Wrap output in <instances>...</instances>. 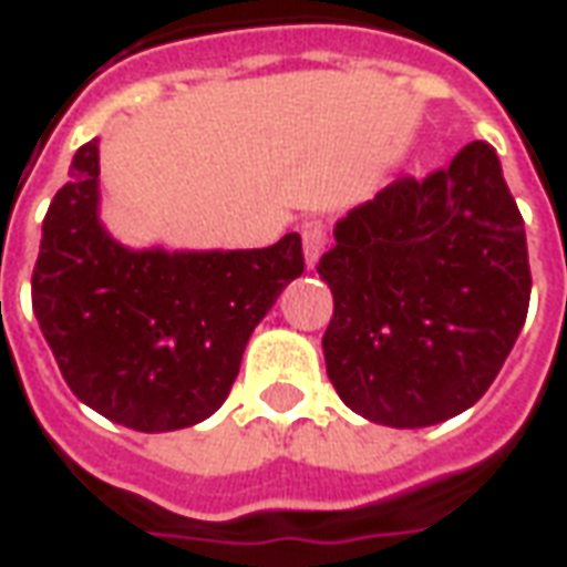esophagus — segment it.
Segmentation results:
<instances>
[{"instance_id":"obj_1","label":"esophagus","mask_w":567,"mask_h":567,"mask_svg":"<svg viewBox=\"0 0 567 567\" xmlns=\"http://www.w3.org/2000/svg\"><path fill=\"white\" fill-rule=\"evenodd\" d=\"M323 247H327V231H323V226H317V223L305 226L302 250H305V265H308L311 271H315V265H317V259H320Z\"/></svg>"}]
</instances>
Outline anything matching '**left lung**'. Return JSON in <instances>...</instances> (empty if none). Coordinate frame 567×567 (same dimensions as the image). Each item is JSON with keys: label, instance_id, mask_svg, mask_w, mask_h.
Returning <instances> with one entry per match:
<instances>
[{"label": "left lung", "instance_id": "left-lung-1", "mask_svg": "<svg viewBox=\"0 0 567 567\" xmlns=\"http://www.w3.org/2000/svg\"><path fill=\"white\" fill-rule=\"evenodd\" d=\"M317 265L332 290L323 357L357 415L431 427L476 403L532 299L525 223L495 148L476 140L427 179L403 176L336 223Z\"/></svg>", "mask_w": 567, "mask_h": 567}]
</instances>
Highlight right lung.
<instances>
[{
	"instance_id": "1",
	"label": "right lung",
	"mask_w": 567,
	"mask_h": 567,
	"mask_svg": "<svg viewBox=\"0 0 567 567\" xmlns=\"http://www.w3.org/2000/svg\"><path fill=\"white\" fill-rule=\"evenodd\" d=\"M305 271L290 231L262 250H131L100 223V148L84 143L42 223L33 311L70 391L131 431L210 419L284 287Z\"/></svg>"
}]
</instances>
